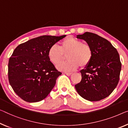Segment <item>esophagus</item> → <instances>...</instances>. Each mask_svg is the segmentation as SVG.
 <instances>
[{"instance_id":"esophagus-1","label":"esophagus","mask_w":128,"mask_h":128,"mask_svg":"<svg viewBox=\"0 0 128 128\" xmlns=\"http://www.w3.org/2000/svg\"><path fill=\"white\" fill-rule=\"evenodd\" d=\"M65 74L67 76H70V75H72V72H65Z\"/></svg>"}]
</instances>
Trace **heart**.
<instances>
[{"instance_id": "b5f03b06", "label": "heart", "mask_w": 128, "mask_h": 128, "mask_svg": "<svg viewBox=\"0 0 128 128\" xmlns=\"http://www.w3.org/2000/svg\"><path fill=\"white\" fill-rule=\"evenodd\" d=\"M66 56L67 61L58 66L60 70L73 71L78 68L85 67L91 62L93 56L92 48L88 44L83 43L79 39L68 36L60 42V47L53 45L48 50V58L57 66L63 61Z\"/></svg>"}]
</instances>
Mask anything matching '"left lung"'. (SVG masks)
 Instances as JSON below:
<instances>
[{
  "label": "left lung",
  "instance_id": "8db88e82",
  "mask_svg": "<svg viewBox=\"0 0 128 128\" xmlns=\"http://www.w3.org/2000/svg\"><path fill=\"white\" fill-rule=\"evenodd\" d=\"M77 38L92 48L91 62L80 70L82 80L75 86L78 94L89 101H98L111 94L118 83L121 62L117 49L106 39L86 32Z\"/></svg>",
  "mask_w": 128,
  "mask_h": 128
}]
</instances>
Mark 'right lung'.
Instances as JSON below:
<instances>
[{
  "label": "right lung",
  "instance_id": "add662e5",
  "mask_svg": "<svg viewBox=\"0 0 128 128\" xmlns=\"http://www.w3.org/2000/svg\"><path fill=\"white\" fill-rule=\"evenodd\" d=\"M42 36L19 45L10 58L9 83L14 92L28 102L43 100L62 73L49 60L50 46L66 37Z\"/></svg>",
  "mask_w": 128,
  "mask_h": 128
}]
</instances>
